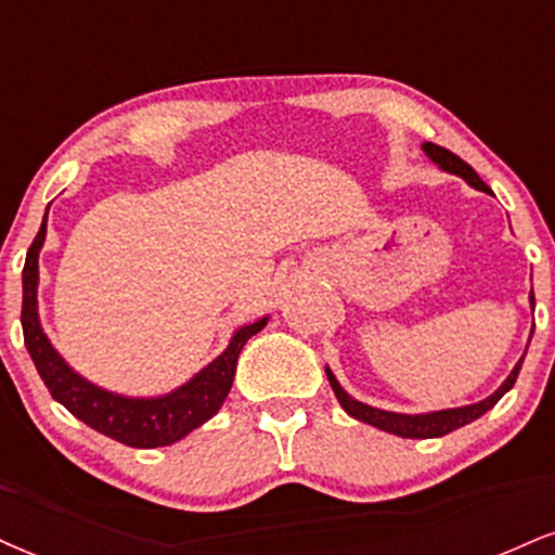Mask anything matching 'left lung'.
Listing matches in <instances>:
<instances>
[{
  "instance_id": "1",
  "label": "left lung",
  "mask_w": 555,
  "mask_h": 555,
  "mask_svg": "<svg viewBox=\"0 0 555 555\" xmlns=\"http://www.w3.org/2000/svg\"><path fill=\"white\" fill-rule=\"evenodd\" d=\"M422 150L426 152V157L431 159V163H437L439 168L447 170V172H455L465 180V183L473 185V189L483 191V193H491L489 185L483 183V180L478 178V172L470 168L468 163H463L457 155H452L450 150H444V146L439 144H431V142H424ZM530 302L535 307V297H532L530 292ZM532 338V333H530ZM522 362L525 357L519 359L517 366L512 370V375L504 379L502 387H499L493 396H489L486 400H480V403H473V405H463V409H444V411H434V413H416V416H411V413H392V411H379V409H372V405L366 403H359V400H353L349 392L344 390L341 385H338V379L333 377V372L325 366V375H328V383L333 387V392H336L338 403L344 405V411L349 413V416L357 418V422H364V424H372L377 426V429L383 431H390V434H398V437H405V439H431V437H444V434L460 429V426L476 422V418L483 416L486 411H491L493 405L499 403V398L504 396V392H509L514 383H517V375L519 370H522Z\"/></svg>"
}]
</instances>
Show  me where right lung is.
Instances as JSON below:
<instances>
[{"label":"right lung","mask_w":555,"mask_h":555,"mask_svg":"<svg viewBox=\"0 0 555 555\" xmlns=\"http://www.w3.org/2000/svg\"><path fill=\"white\" fill-rule=\"evenodd\" d=\"M46 219H49V209H46L41 230L25 258L23 315L20 320H23V336L33 364L53 400H59L72 416H77L95 431L121 444L139 447V450L172 444L198 429L204 422H209L214 413L222 409L227 392H230L240 351L250 336H256L269 323V318H260L235 331L230 346L211 364H206L198 375H193L189 383L176 387L168 396L126 398L103 390V387L87 383L59 357L38 320V253L46 240Z\"/></svg>","instance_id":"add662e5"}]
</instances>
